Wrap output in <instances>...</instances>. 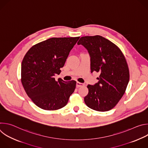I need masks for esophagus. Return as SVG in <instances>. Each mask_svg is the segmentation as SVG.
I'll use <instances>...</instances> for the list:
<instances>
[{
    "label": "esophagus",
    "mask_w": 148,
    "mask_h": 148,
    "mask_svg": "<svg viewBox=\"0 0 148 148\" xmlns=\"http://www.w3.org/2000/svg\"><path fill=\"white\" fill-rule=\"evenodd\" d=\"M77 87H82V86H84V84L83 83H81V82H77Z\"/></svg>",
    "instance_id": "obj_1"
}]
</instances>
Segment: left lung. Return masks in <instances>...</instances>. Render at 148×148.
<instances>
[{
    "label": "left lung",
    "instance_id": "obj_1",
    "mask_svg": "<svg viewBox=\"0 0 148 148\" xmlns=\"http://www.w3.org/2000/svg\"><path fill=\"white\" fill-rule=\"evenodd\" d=\"M77 44L85 47L91 57V72L99 73L98 83L88 85L84 97L87 106L97 111H108L123 95L130 80V71L121 49L101 36H84Z\"/></svg>",
    "mask_w": 148,
    "mask_h": 148
}]
</instances>
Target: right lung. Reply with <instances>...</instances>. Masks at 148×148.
Masks as SVG:
<instances>
[{
  "instance_id": "right-lung-1",
  "label": "right lung",
  "mask_w": 148,
  "mask_h": 148,
  "mask_svg": "<svg viewBox=\"0 0 148 148\" xmlns=\"http://www.w3.org/2000/svg\"><path fill=\"white\" fill-rule=\"evenodd\" d=\"M79 37H53L33 46L25 54L21 68V81L32 101L45 110L65 107L76 87V81H56L70 51Z\"/></svg>"
}]
</instances>
